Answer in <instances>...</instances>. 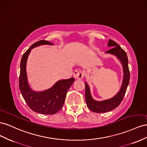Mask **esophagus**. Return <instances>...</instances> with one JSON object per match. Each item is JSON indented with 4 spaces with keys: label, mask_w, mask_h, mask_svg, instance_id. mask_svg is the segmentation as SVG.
I'll list each match as a JSON object with an SVG mask.
<instances>
[{
    "label": "esophagus",
    "mask_w": 147,
    "mask_h": 147,
    "mask_svg": "<svg viewBox=\"0 0 147 147\" xmlns=\"http://www.w3.org/2000/svg\"><path fill=\"white\" fill-rule=\"evenodd\" d=\"M73 76L75 79H81L84 77V73L82 71L76 70L74 72Z\"/></svg>",
    "instance_id": "1"
}]
</instances>
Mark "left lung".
Listing matches in <instances>:
<instances>
[{"instance_id": "left-lung-1", "label": "left lung", "mask_w": 147, "mask_h": 147, "mask_svg": "<svg viewBox=\"0 0 147 147\" xmlns=\"http://www.w3.org/2000/svg\"><path fill=\"white\" fill-rule=\"evenodd\" d=\"M108 47H111L112 48L105 52V53L115 55L122 64L124 73L123 82L119 91L114 97L107 100H102V101H97L93 98L91 95L89 86L86 82H84L86 87L85 98L87 106L90 110L95 113H105L111 111L118 107L122 102L129 83L130 72L126 53L118 44L111 39L109 40Z\"/></svg>"}]
</instances>
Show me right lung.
I'll list each match as a JSON object with an SVG mask.
<instances>
[{
	"label": "right lung",
	"mask_w": 147,
	"mask_h": 147,
	"mask_svg": "<svg viewBox=\"0 0 147 147\" xmlns=\"http://www.w3.org/2000/svg\"><path fill=\"white\" fill-rule=\"evenodd\" d=\"M42 45L53 44L41 40L33 44L25 52L20 62L19 86L21 93L28 107L32 111L43 115H53L60 111L63 105L66 93L74 81L73 78L58 81L50 89L44 91L32 90L28 81L26 63L31 49Z\"/></svg>",
	"instance_id": "obj_1"
}]
</instances>
